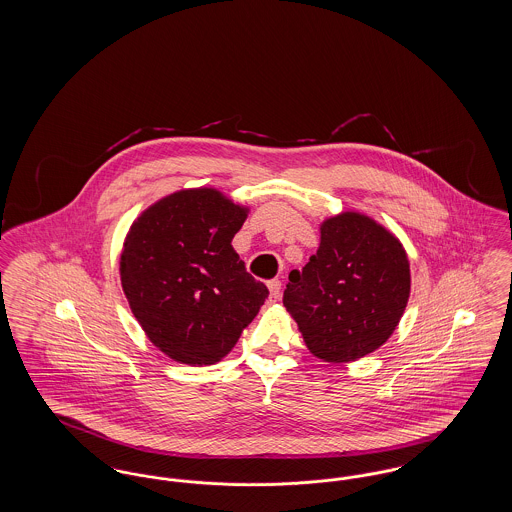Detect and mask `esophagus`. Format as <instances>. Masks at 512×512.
Here are the masks:
<instances>
[{"mask_svg": "<svg viewBox=\"0 0 512 512\" xmlns=\"http://www.w3.org/2000/svg\"><path fill=\"white\" fill-rule=\"evenodd\" d=\"M268 290H270V301L276 303L280 301V293H282V282L280 280H268Z\"/></svg>", "mask_w": 512, "mask_h": 512, "instance_id": "esophagus-1", "label": "esophagus"}]
</instances>
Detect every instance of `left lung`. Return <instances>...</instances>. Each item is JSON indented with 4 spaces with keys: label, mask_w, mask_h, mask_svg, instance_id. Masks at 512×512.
I'll list each match as a JSON object with an SVG mask.
<instances>
[{
    "label": "left lung",
    "mask_w": 512,
    "mask_h": 512,
    "mask_svg": "<svg viewBox=\"0 0 512 512\" xmlns=\"http://www.w3.org/2000/svg\"><path fill=\"white\" fill-rule=\"evenodd\" d=\"M317 253L290 272L284 307L307 349L324 363H353L382 347L411 295L399 238L359 211L322 220Z\"/></svg>",
    "instance_id": "left-lung-1"
}]
</instances>
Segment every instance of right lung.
<instances>
[{
	"mask_svg": "<svg viewBox=\"0 0 512 512\" xmlns=\"http://www.w3.org/2000/svg\"><path fill=\"white\" fill-rule=\"evenodd\" d=\"M247 215L217 188H186L151 203L126 232L122 292L147 340L176 363L222 361L268 297L232 247Z\"/></svg>",
	"mask_w": 512,
	"mask_h": 512,
	"instance_id": "1",
	"label": "right lung"
}]
</instances>
